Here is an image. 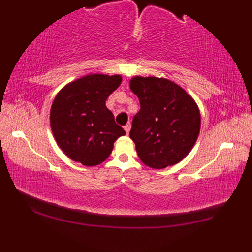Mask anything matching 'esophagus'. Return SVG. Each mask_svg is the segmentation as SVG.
<instances>
[{"label":"esophagus","instance_id":"obj_1","mask_svg":"<svg viewBox=\"0 0 252 252\" xmlns=\"http://www.w3.org/2000/svg\"><path fill=\"white\" fill-rule=\"evenodd\" d=\"M125 130H126V134H129V132H130V130H131V123H130V122L127 123V125L125 126Z\"/></svg>","mask_w":252,"mask_h":252}]
</instances>
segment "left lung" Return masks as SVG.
<instances>
[{
	"mask_svg": "<svg viewBox=\"0 0 252 252\" xmlns=\"http://www.w3.org/2000/svg\"><path fill=\"white\" fill-rule=\"evenodd\" d=\"M130 88L141 104L130 137L142 162L153 169L180 162L199 135L200 112L195 100L164 78L134 77Z\"/></svg>",
	"mask_w": 252,
	"mask_h": 252,
	"instance_id": "8db88e82",
	"label": "left lung"
}]
</instances>
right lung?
<instances>
[{
    "mask_svg": "<svg viewBox=\"0 0 252 252\" xmlns=\"http://www.w3.org/2000/svg\"><path fill=\"white\" fill-rule=\"evenodd\" d=\"M121 81L119 74H89L56 95L50 115L52 132L57 145L73 161L88 167L101 163L117 138L126 134L106 107V99Z\"/></svg>",
    "mask_w": 252,
    "mask_h": 252,
    "instance_id": "add662e5",
    "label": "right lung"
}]
</instances>
